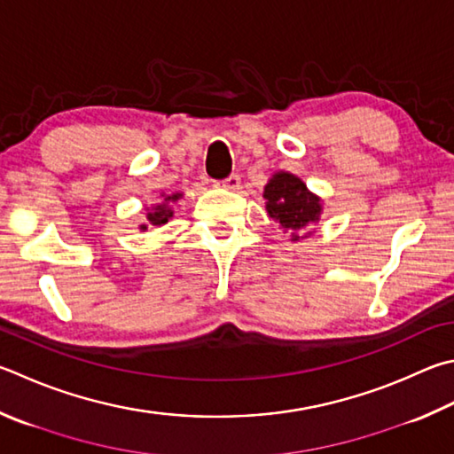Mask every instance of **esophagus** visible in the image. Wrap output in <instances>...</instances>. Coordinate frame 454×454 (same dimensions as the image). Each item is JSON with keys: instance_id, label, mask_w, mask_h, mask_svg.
Wrapping results in <instances>:
<instances>
[{"instance_id": "esophagus-1", "label": "esophagus", "mask_w": 454, "mask_h": 454, "mask_svg": "<svg viewBox=\"0 0 454 454\" xmlns=\"http://www.w3.org/2000/svg\"><path fill=\"white\" fill-rule=\"evenodd\" d=\"M224 188H228V191H240V176L238 175H230L226 180H222L220 183Z\"/></svg>"}]
</instances>
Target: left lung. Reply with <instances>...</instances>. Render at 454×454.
I'll return each instance as SVG.
<instances>
[{
	"instance_id": "1",
	"label": "left lung",
	"mask_w": 454,
	"mask_h": 454,
	"mask_svg": "<svg viewBox=\"0 0 454 454\" xmlns=\"http://www.w3.org/2000/svg\"><path fill=\"white\" fill-rule=\"evenodd\" d=\"M263 199H266V210L271 220L287 232H292V242L300 238H308L301 234L313 222H317L321 212V199L308 191L306 183L290 172L279 170L268 180L263 186Z\"/></svg>"
}]
</instances>
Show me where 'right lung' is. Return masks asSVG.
<instances>
[{
    "instance_id": "1",
    "label": "right lung",
    "mask_w": 454,
    "mask_h": 454,
    "mask_svg": "<svg viewBox=\"0 0 454 454\" xmlns=\"http://www.w3.org/2000/svg\"><path fill=\"white\" fill-rule=\"evenodd\" d=\"M160 196H164V200L160 204L153 206V208L148 210V214H146L148 224H143L141 230H146L148 226H162V224H167V222L172 218V214H175V210H172V204L183 199V194H180V192L160 194Z\"/></svg>"
}]
</instances>
